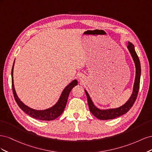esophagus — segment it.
Here are the masks:
<instances>
[{
    "mask_svg": "<svg viewBox=\"0 0 152 152\" xmlns=\"http://www.w3.org/2000/svg\"><path fill=\"white\" fill-rule=\"evenodd\" d=\"M79 78H80V79H82V76H80V77Z\"/></svg>",
    "mask_w": 152,
    "mask_h": 152,
    "instance_id": "esophagus-1",
    "label": "esophagus"
}]
</instances>
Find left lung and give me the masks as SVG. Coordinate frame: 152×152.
Wrapping results in <instances>:
<instances>
[{
	"mask_svg": "<svg viewBox=\"0 0 152 152\" xmlns=\"http://www.w3.org/2000/svg\"><path fill=\"white\" fill-rule=\"evenodd\" d=\"M127 48L131 53V56L134 59L136 65V78L134 84V88H133L132 94L127 103L124 104L122 107L115 108V109H110L107 110H101L96 108L94 105L93 102L90 98L89 94L85 90L86 94L87 95V102H88V105L90 112L93 113L94 116L98 118L100 120H110V119H113L120 117L122 115L126 113L129 110L134 104L135 101L137 98V94L140 89V76H141V65L138 56L135 51L134 46L131 42H128Z\"/></svg>",
	"mask_w": 152,
	"mask_h": 152,
	"instance_id": "1",
	"label": "left lung"
}]
</instances>
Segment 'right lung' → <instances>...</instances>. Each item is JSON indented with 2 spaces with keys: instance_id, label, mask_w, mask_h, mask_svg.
<instances>
[{
  "instance_id": "add662e5",
  "label": "right lung",
  "mask_w": 152,
  "mask_h": 152,
  "mask_svg": "<svg viewBox=\"0 0 152 152\" xmlns=\"http://www.w3.org/2000/svg\"><path fill=\"white\" fill-rule=\"evenodd\" d=\"M13 66H14V64H13ZM12 71H13V67L12 68V72H11L12 89L14 97H15L16 102L17 103L18 105L19 106V107L27 115H30L32 118L38 119V120H40V121H52L55 118H58L59 116H60L61 114L63 113L64 109H65L66 107V104L67 103L68 96L70 93L71 90L72 89L73 87H75V86L77 85V80H75L73 82H72L71 83L69 84L65 89H64L60 98H59L58 103L55 104L54 107L48 110L39 111V110H35L28 107L25 104L23 103L20 101V99L18 98V96L16 93L15 87H14Z\"/></svg>"
}]
</instances>
